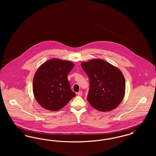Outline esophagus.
Returning <instances> with one entry per match:
<instances>
[{"instance_id": "34e87169", "label": "esophagus", "mask_w": 156, "mask_h": 156, "mask_svg": "<svg viewBox=\"0 0 156 156\" xmlns=\"http://www.w3.org/2000/svg\"><path fill=\"white\" fill-rule=\"evenodd\" d=\"M76 94H77V95H78V96H81L82 95V91H79L78 92L76 93Z\"/></svg>"}]
</instances>
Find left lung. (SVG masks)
<instances>
[{
  "label": "left lung",
  "mask_w": 156,
  "mask_h": 156,
  "mask_svg": "<svg viewBox=\"0 0 156 156\" xmlns=\"http://www.w3.org/2000/svg\"><path fill=\"white\" fill-rule=\"evenodd\" d=\"M81 67L89 78L87 100L90 105L101 112L116 108L125 94V80L122 71L102 59L82 62Z\"/></svg>",
  "instance_id": "left-lung-1"
}]
</instances>
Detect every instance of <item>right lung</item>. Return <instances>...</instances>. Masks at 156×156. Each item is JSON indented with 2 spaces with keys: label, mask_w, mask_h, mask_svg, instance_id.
Returning a JSON list of instances; mask_svg holds the SVG:
<instances>
[{
  "label": "right lung",
  "mask_w": 156,
  "mask_h": 156,
  "mask_svg": "<svg viewBox=\"0 0 156 156\" xmlns=\"http://www.w3.org/2000/svg\"><path fill=\"white\" fill-rule=\"evenodd\" d=\"M74 66L71 61L54 58L37 69L33 78V92L41 106L50 111H57L75 96L67 78Z\"/></svg>",
  "instance_id": "1"
}]
</instances>
